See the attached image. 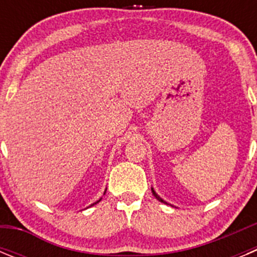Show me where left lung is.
I'll return each mask as SVG.
<instances>
[{"instance_id":"8db88e82","label":"left lung","mask_w":257,"mask_h":257,"mask_svg":"<svg viewBox=\"0 0 257 257\" xmlns=\"http://www.w3.org/2000/svg\"><path fill=\"white\" fill-rule=\"evenodd\" d=\"M152 193H153V196H154V197H156V198H157V199H158V201H160V202H163V203H166V202H165V201H163V199H162V198H161V197H160V196H158V194H157V193H156V192H154V189H153V188H152Z\"/></svg>"}]
</instances>
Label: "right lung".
<instances>
[{
	"instance_id": "add662e5",
	"label": "right lung",
	"mask_w": 257,
	"mask_h": 257,
	"mask_svg": "<svg viewBox=\"0 0 257 257\" xmlns=\"http://www.w3.org/2000/svg\"><path fill=\"white\" fill-rule=\"evenodd\" d=\"M97 202H100V199H99V201H97ZM97 202H95V203H92V205H96ZM92 205H91V206H92Z\"/></svg>"
}]
</instances>
